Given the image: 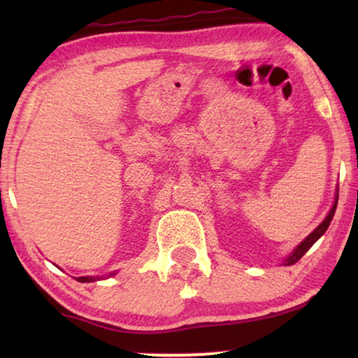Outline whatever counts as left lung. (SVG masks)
Instances as JSON below:
<instances>
[{
  "instance_id": "left-lung-1",
  "label": "left lung",
  "mask_w": 358,
  "mask_h": 358,
  "mask_svg": "<svg viewBox=\"0 0 358 358\" xmlns=\"http://www.w3.org/2000/svg\"><path fill=\"white\" fill-rule=\"evenodd\" d=\"M336 205H338V189H336V192H335V202H333V205H331V208H330V211H329V215L325 216V220L319 224V226L313 230V232L308 235L306 238H303V241H300L299 245H296L294 250H292V252L289 254V256L282 260V265H294L295 262H299V260L305 256V252L310 250V248L316 243V241L322 237V235L325 234V230L329 229V226H330V222H331V220H333V216H335V210H336Z\"/></svg>"
}]
</instances>
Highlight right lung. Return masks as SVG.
<instances>
[{
	"mask_svg": "<svg viewBox=\"0 0 358 358\" xmlns=\"http://www.w3.org/2000/svg\"><path fill=\"white\" fill-rule=\"evenodd\" d=\"M118 271H112V273H108L107 276H80V278H76L78 282H93V281H99V280H104V278H110L115 276Z\"/></svg>",
	"mask_w": 358,
	"mask_h": 358,
	"instance_id": "add662e5",
	"label": "right lung"
}]
</instances>
